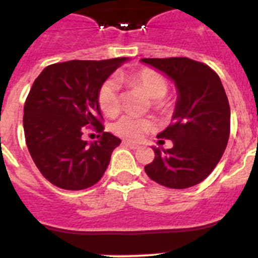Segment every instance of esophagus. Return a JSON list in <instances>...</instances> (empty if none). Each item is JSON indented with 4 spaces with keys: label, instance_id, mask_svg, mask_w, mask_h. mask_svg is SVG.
<instances>
[{
    "label": "esophagus",
    "instance_id": "34e87169",
    "mask_svg": "<svg viewBox=\"0 0 258 258\" xmlns=\"http://www.w3.org/2000/svg\"><path fill=\"white\" fill-rule=\"evenodd\" d=\"M122 145L126 146V147H129V149H132V150L140 149V145H137V143H134V142H129V141H124V142H122Z\"/></svg>",
    "mask_w": 258,
    "mask_h": 258
}]
</instances>
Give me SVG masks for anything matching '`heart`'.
Returning a JSON list of instances; mask_svg holds the SVG:
<instances>
[{
  "label": "heart",
  "mask_w": 258,
  "mask_h": 258,
  "mask_svg": "<svg viewBox=\"0 0 258 258\" xmlns=\"http://www.w3.org/2000/svg\"><path fill=\"white\" fill-rule=\"evenodd\" d=\"M120 81H124L131 85L138 86L149 95L151 99L159 101L168 92L166 80L159 72L151 68H143L133 74L118 76ZM98 103L102 112L107 116H115L120 111V93H118L117 80L109 79L104 81L98 92ZM113 132L117 136L131 141L141 140L143 136L152 129V122L147 118L137 117L133 115L122 116L112 126Z\"/></svg>",
  "instance_id": "b5f03b06"
}]
</instances>
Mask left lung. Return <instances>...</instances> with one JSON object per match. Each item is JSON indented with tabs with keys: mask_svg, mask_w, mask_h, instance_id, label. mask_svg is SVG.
Masks as SVG:
<instances>
[{
	"mask_svg": "<svg viewBox=\"0 0 258 258\" xmlns=\"http://www.w3.org/2000/svg\"><path fill=\"white\" fill-rule=\"evenodd\" d=\"M174 83L177 101L172 124L157 134L172 149L152 147L155 159L145 166L152 181L187 188L208 177L221 160L230 136V106L218 75L188 58L141 59Z\"/></svg>",
	"mask_w": 258,
	"mask_h": 258,
	"instance_id": "8db88e82",
	"label": "left lung"
}]
</instances>
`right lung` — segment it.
<instances>
[{
	"instance_id": "add662e5",
	"label": "right lung",
	"mask_w": 258,
	"mask_h": 258,
	"mask_svg": "<svg viewBox=\"0 0 258 258\" xmlns=\"http://www.w3.org/2000/svg\"><path fill=\"white\" fill-rule=\"evenodd\" d=\"M127 58L70 60L45 68L27 97L23 126L28 151L49 182L63 190H84L102 178L121 140L101 124L98 92ZM94 126L100 140L81 137Z\"/></svg>"
}]
</instances>
